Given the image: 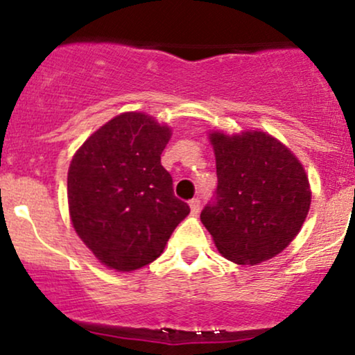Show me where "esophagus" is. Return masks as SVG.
I'll list each match as a JSON object with an SVG mask.
<instances>
[{
  "label": "esophagus",
  "instance_id": "1",
  "mask_svg": "<svg viewBox=\"0 0 355 355\" xmlns=\"http://www.w3.org/2000/svg\"><path fill=\"white\" fill-rule=\"evenodd\" d=\"M189 205H190L191 214L197 215L198 210H200V200H198V198H191V200L189 202Z\"/></svg>",
  "mask_w": 355,
  "mask_h": 355
}]
</instances>
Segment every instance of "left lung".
<instances>
[{"instance_id":"1","label":"left lung","mask_w":355,"mask_h":355,"mask_svg":"<svg viewBox=\"0 0 355 355\" xmlns=\"http://www.w3.org/2000/svg\"><path fill=\"white\" fill-rule=\"evenodd\" d=\"M218 185L200 220L225 259L255 266L284 250L299 234L311 187L302 164L263 132L210 133Z\"/></svg>"}]
</instances>
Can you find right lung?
<instances>
[{"instance_id": "1", "label": "right lung", "mask_w": 355, "mask_h": 355, "mask_svg": "<svg viewBox=\"0 0 355 355\" xmlns=\"http://www.w3.org/2000/svg\"><path fill=\"white\" fill-rule=\"evenodd\" d=\"M172 130L145 113H121L80 146L68 170V205L78 237L120 272L162 255L190 207L173 195L160 155Z\"/></svg>"}]
</instances>
